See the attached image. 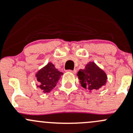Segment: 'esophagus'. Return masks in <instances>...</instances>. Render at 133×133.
Wrapping results in <instances>:
<instances>
[{
	"instance_id": "1",
	"label": "esophagus",
	"mask_w": 133,
	"mask_h": 133,
	"mask_svg": "<svg viewBox=\"0 0 133 133\" xmlns=\"http://www.w3.org/2000/svg\"><path fill=\"white\" fill-rule=\"evenodd\" d=\"M68 72H70V73H74V74H75L76 73H77V71L75 70V69H74V70H68Z\"/></svg>"
}]
</instances>
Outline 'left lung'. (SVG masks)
Here are the masks:
<instances>
[{"instance_id": "left-lung-1", "label": "left lung", "mask_w": 133, "mask_h": 133, "mask_svg": "<svg viewBox=\"0 0 133 133\" xmlns=\"http://www.w3.org/2000/svg\"><path fill=\"white\" fill-rule=\"evenodd\" d=\"M77 76L81 86L90 91L99 90L107 82L105 72L93 62L86 64L84 69H80Z\"/></svg>"}]
</instances>
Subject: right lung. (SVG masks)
I'll return each mask as SVG.
<instances>
[{
	"mask_svg": "<svg viewBox=\"0 0 133 133\" xmlns=\"http://www.w3.org/2000/svg\"><path fill=\"white\" fill-rule=\"evenodd\" d=\"M64 73L55 68L52 63L49 62L45 66L39 69L36 73L38 88L43 90V93H49L56 86L58 80Z\"/></svg>",
	"mask_w": 133,
	"mask_h": 133,
	"instance_id": "add662e5",
	"label": "right lung"
}]
</instances>
